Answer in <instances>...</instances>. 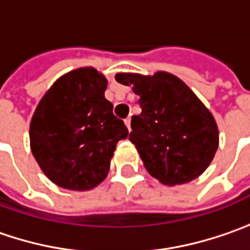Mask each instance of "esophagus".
I'll return each instance as SVG.
<instances>
[{
  "instance_id": "obj_1",
  "label": "esophagus",
  "mask_w": 250,
  "mask_h": 250,
  "mask_svg": "<svg viewBox=\"0 0 250 250\" xmlns=\"http://www.w3.org/2000/svg\"><path fill=\"white\" fill-rule=\"evenodd\" d=\"M125 127L128 128V131H130V130H131V119H130V117H127V119H125Z\"/></svg>"
}]
</instances>
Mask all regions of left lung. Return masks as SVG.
Returning <instances> with one entry per match:
<instances>
[{
    "label": "left lung",
    "instance_id": "left-lung-1",
    "mask_svg": "<svg viewBox=\"0 0 250 250\" xmlns=\"http://www.w3.org/2000/svg\"><path fill=\"white\" fill-rule=\"evenodd\" d=\"M117 82L133 86L141 113L133 116L128 140L151 177L164 185H181L212 163L219 131L212 113L175 75L117 73Z\"/></svg>",
    "mask_w": 250,
    "mask_h": 250
}]
</instances>
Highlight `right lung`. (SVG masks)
Listing matches in <instances>:
<instances>
[{"label": "right lung", "instance_id": "right-lung-1", "mask_svg": "<svg viewBox=\"0 0 250 250\" xmlns=\"http://www.w3.org/2000/svg\"><path fill=\"white\" fill-rule=\"evenodd\" d=\"M106 87L102 72L78 67L56 79L34 111L31 151L61 188L90 191L104 181L117 143L128 134L104 97Z\"/></svg>", "mask_w": 250, "mask_h": 250}]
</instances>
